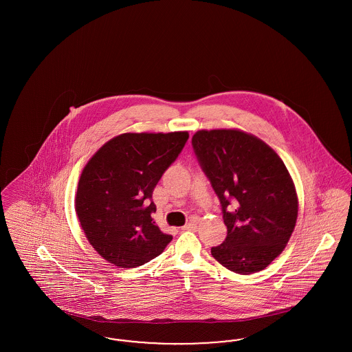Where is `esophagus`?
<instances>
[{
  "instance_id": "34e87169",
  "label": "esophagus",
  "mask_w": 352,
  "mask_h": 352,
  "mask_svg": "<svg viewBox=\"0 0 352 352\" xmlns=\"http://www.w3.org/2000/svg\"><path fill=\"white\" fill-rule=\"evenodd\" d=\"M182 230L184 231H195L197 230V221L195 220H190L187 224H184Z\"/></svg>"
}]
</instances>
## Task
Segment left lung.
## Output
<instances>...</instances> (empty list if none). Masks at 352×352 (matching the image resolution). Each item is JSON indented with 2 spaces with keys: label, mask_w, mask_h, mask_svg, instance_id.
<instances>
[{
  "label": "left lung",
  "mask_w": 352,
  "mask_h": 352,
  "mask_svg": "<svg viewBox=\"0 0 352 352\" xmlns=\"http://www.w3.org/2000/svg\"><path fill=\"white\" fill-rule=\"evenodd\" d=\"M191 144L227 226L226 240L211 248L212 257L239 274L267 268L284 251L298 215L283 160L257 137L234 129L199 131Z\"/></svg>",
  "instance_id": "1"
}]
</instances>
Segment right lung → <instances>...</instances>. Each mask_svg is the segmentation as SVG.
I'll list each match as a JSON object with an SVG mask.
<instances>
[{"label": "right lung", "mask_w": 352, "mask_h": 352, "mask_svg": "<svg viewBox=\"0 0 352 352\" xmlns=\"http://www.w3.org/2000/svg\"><path fill=\"white\" fill-rule=\"evenodd\" d=\"M187 140V132L121 134L85 165L76 214L91 245L111 264L144 265L171 241L153 220L157 208L151 197Z\"/></svg>", "instance_id": "add662e5"}]
</instances>
